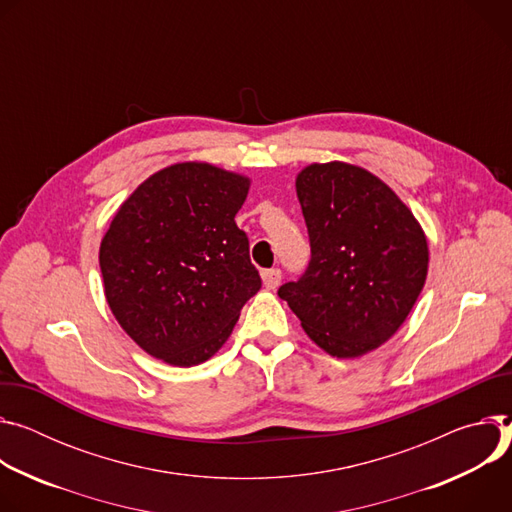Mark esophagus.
<instances>
[{"instance_id": "obj_1", "label": "esophagus", "mask_w": 512, "mask_h": 512, "mask_svg": "<svg viewBox=\"0 0 512 512\" xmlns=\"http://www.w3.org/2000/svg\"><path fill=\"white\" fill-rule=\"evenodd\" d=\"M280 270L278 268H270V270H262V280H264V287L268 291H274L280 285Z\"/></svg>"}]
</instances>
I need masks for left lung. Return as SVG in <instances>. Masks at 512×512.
<instances>
[{"mask_svg": "<svg viewBox=\"0 0 512 512\" xmlns=\"http://www.w3.org/2000/svg\"><path fill=\"white\" fill-rule=\"evenodd\" d=\"M295 187L311 262L278 297L325 354L366 356L415 307L429 270L427 236L401 197L358 164H307Z\"/></svg>", "mask_w": 512, "mask_h": 512, "instance_id": "left-lung-1", "label": "left lung"}]
</instances>
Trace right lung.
Segmentation results:
<instances>
[{"label": "right lung", "mask_w": 512, "mask_h": 512, "mask_svg": "<svg viewBox=\"0 0 512 512\" xmlns=\"http://www.w3.org/2000/svg\"><path fill=\"white\" fill-rule=\"evenodd\" d=\"M250 177L187 160L140 183L99 246L105 301L152 358L191 368L232 335L260 291L248 238L236 225Z\"/></svg>", "instance_id": "right-lung-1"}]
</instances>
